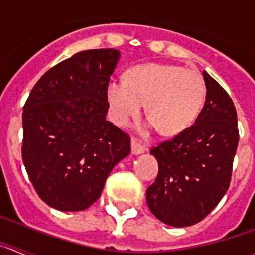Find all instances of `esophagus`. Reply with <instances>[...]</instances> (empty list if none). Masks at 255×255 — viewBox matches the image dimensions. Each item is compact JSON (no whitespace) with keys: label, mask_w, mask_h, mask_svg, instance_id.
I'll return each instance as SVG.
<instances>
[{"label":"esophagus","mask_w":255,"mask_h":255,"mask_svg":"<svg viewBox=\"0 0 255 255\" xmlns=\"http://www.w3.org/2000/svg\"><path fill=\"white\" fill-rule=\"evenodd\" d=\"M147 152V148L144 147V145H141L140 143H138V141L135 140V139H132L131 140V154L134 155H138V154H141V153Z\"/></svg>","instance_id":"obj_1"}]
</instances>
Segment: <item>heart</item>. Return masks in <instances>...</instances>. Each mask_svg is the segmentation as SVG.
I'll return each instance as SVG.
<instances>
[{"instance_id":"heart-1","label":"heart","mask_w":255,"mask_h":255,"mask_svg":"<svg viewBox=\"0 0 255 255\" xmlns=\"http://www.w3.org/2000/svg\"><path fill=\"white\" fill-rule=\"evenodd\" d=\"M206 85L195 70L176 65L147 64L129 70L128 82L112 79L107 89L112 120L126 125L143 105L150 117L147 128L164 136L185 131L203 106Z\"/></svg>"}]
</instances>
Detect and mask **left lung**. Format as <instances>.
<instances>
[{
  "label": "left lung",
  "mask_w": 255,
  "mask_h": 255,
  "mask_svg": "<svg viewBox=\"0 0 255 255\" xmlns=\"http://www.w3.org/2000/svg\"><path fill=\"white\" fill-rule=\"evenodd\" d=\"M206 102L194 125L150 150L158 175L147 204L161 222L188 227L208 216L226 194L239 143L238 115L227 92L207 71Z\"/></svg>",
  "instance_id": "1"
}]
</instances>
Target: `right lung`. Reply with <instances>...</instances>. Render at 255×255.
<instances>
[{"mask_svg": "<svg viewBox=\"0 0 255 255\" xmlns=\"http://www.w3.org/2000/svg\"><path fill=\"white\" fill-rule=\"evenodd\" d=\"M114 48L88 49L37 82L22 112V162L52 208L84 211L100 198L112 168L130 154V138L106 119Z\"/></svg>", "mask_w": 255, "mask_h": 255, "instance_id": "obj_1", "label": "right lung"}]
</instances>
